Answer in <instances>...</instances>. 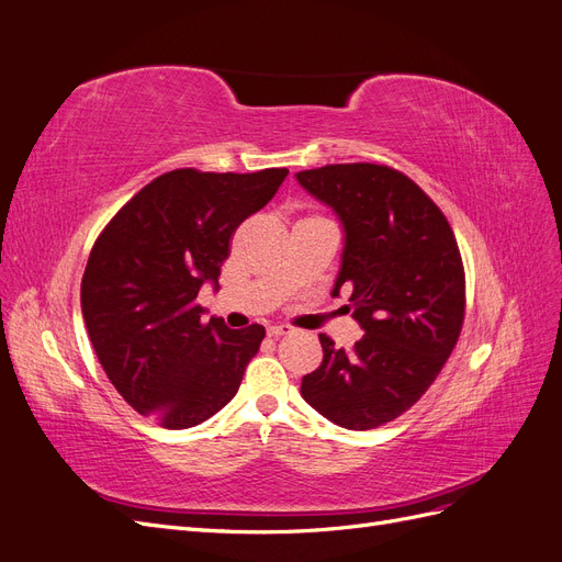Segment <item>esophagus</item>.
<instances>
[{
    "mask_svg": "<svg viewBox=\"0 0 562 562\" xmlns=\"http://www.w3.org/2000/svg\"><path fill=\"white\" fill-rule=\"evenodd\" d=\"M288 333H291V328H285V326H269V328H267V335H269V337H277V339L283 337V335H288Z\"/></svg>",
    "mask_w": 562,
    "mask_h": 562,
    "instance_id": "obj_1",
    "label": "esophagus"
}]
</instances>
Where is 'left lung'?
Returning a JSON list of instances; mask_svg holds the SVG:
<instances>
[{
    "mask_svg": "<svg viewBox=\"0 0 562 562\" xmlns=\"http://www.w3.org/2000/svg\"><path fill=\"white\" fill-rule=\"evenodd\" d=\"M297 182L342 220V267L333 288L351 293L366 335L349 351L318 335L323 363L302 398L345 429L401 417L424 396L462 333L467 279L454 232L422 187L384 164H330Z\"/></svg>",
    "mask_w": 562,
    "mask_h": 562,
    "instance_id": "8db88e82",
    "label": "left lung"
}]
</instances>
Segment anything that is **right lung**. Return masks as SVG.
I'll use <instances>...</instances> for the list:
<instances>
[{"label": "right lung", "instance_id": "obj_1", "mask_svg": "<svg viewBox=\"0 0 562 562\" xmlns=\"http://www.w3.org/2000/svg\"><path fill=\"white\" fill-rule=\"evenodd\" d=\"M285 176L288 168H176L119 209L91 248L81 279L91 345L124 401L164 429H190L223 411L260 349V323H203L196 295L217 283L236 227L267 206Z\"/></svg>", "mask_w": 562, "mask_h": 562}]
</instances>
